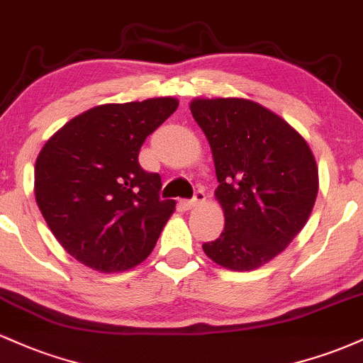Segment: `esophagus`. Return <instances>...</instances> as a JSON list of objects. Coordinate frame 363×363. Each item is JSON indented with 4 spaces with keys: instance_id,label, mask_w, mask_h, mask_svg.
<instances>
[{
    "instance_id": "34e87169",
    "label": "esophagus",
    "mask_w": 363,
    "mask_h": 363,
    "mask_svg": "<svg viewBox=\"0 0 363 363\" xmlns=\"http://www.w3.org/2000/svg\"><path fill=\"white\" fill-rule=\"evenodd\" d=\"M203 201H205V193H203V191H196L194 196L191 199H182L181 206L184 208V210H191V208L198 206L199 203H203Z\"/></svg>"
}]
</instances>
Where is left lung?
I'll return each mask as SVG.
<instances>
[{"mask_svg": "<svg viewBox=\"0 0 363 363\" xmlns=\"http://www.w3.org/2000/svg\"><path fill=\"white\" fill-rule=\"evenodd\" d=\"M213 152L225 228L203 244L211 261L251 272L302 230L318 196V165L306 140L280 116L245 99L191 104Z\"/></svg>", "mask_w": 363, "mask_h": 363, "instance_id": "1", "label": "left lung"}]
</instances>
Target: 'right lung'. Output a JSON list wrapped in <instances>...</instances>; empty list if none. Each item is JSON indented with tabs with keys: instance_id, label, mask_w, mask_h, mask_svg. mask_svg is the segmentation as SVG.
Segmentation results:
<instances>
[{
	"instance_id": "right-lung-1",
	"label": "right lung",
	"mask_w": 363,
	"mask_h": 363,
	"mask_svg": "<svg viewBox=\"0 0 363 363\" xmlns=\"http://www.w3.org/2000/svg\"><path fill=\"white\" fill-rule=\"evenodd\" d=\"M172 97L106 104L66 123L35 162V199L66 252L91 269L147 259L176 208L162 179L140 165L147 136L174 114Z\"/></svg>"
}]
</instances>
